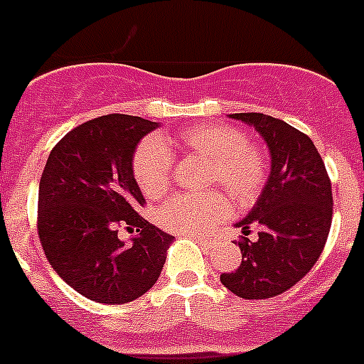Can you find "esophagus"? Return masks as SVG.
Masks as SVG:
<instances>
[{
    "label": "esophagus",
    "instance_id": "1",
    "mask_svg": "<svg viewBox=\"0 0 364 364\" xmlns=\"http://www.w3.org/2000/svg\"><path fill=\"white\" fill-rule=\"evenodd\" d=\"M197 240H198V244H200V246H204V247L213 246V240H208V239H197Z\"/></svg>",
    "mask_w": 364,
    "mask_h": 364
}]
</instances>
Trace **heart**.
<instances>
[{
    "instance_id": "obj_1",
    "label": "heart",
    "mask_w": 364,
    "mask_h": 364,
    "mask_svg": "<svg viewBox=\"0 0 364 364\" xmlns=\"http://www.w3.org/2000/svg\"><path fill=\"white\" fill-rule=\"evenodd\" d=\"M175 144L182 151L211 160L210 182L220 184L239 200L252 198L264 180V159L237 127L200 124L180 131L175 138L147 136L133 154V175L146 197H162L171 184ZM228 215V202L220 193L175 195L156 211L162 228L180 235H202Z\"/></svg>"
}]
</instances>
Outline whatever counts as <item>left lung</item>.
I'll return each instance as SVG.
<instances>
[{"instance_id": "obj_1", "label": "left lung", "mask_w": 364, "mask_h": 364, "mask_svg": "<svg viewBox=\"0 0 364 364\" xmlns=\"http://www.w3.org/2000/svg\"><path fill=\"white\" fill-rule=\"evenodd\" d=\"M266 142L269 175L255 205L235 228L257 240L239 244L242 262L220 282L239 297L269 299L290 290L317 262L330 226L332 184L310 138L286 122L260 112H235Z\"/></svg>"}]
</instances>
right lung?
Returning <instances> with one entry per match:
<instances>
[{"mask_svg":"<svg viewBox=\"0 0 364 364\" xmlns=\"http://www.w3.org/2000/svg\"><path fill=\"white\" fill-rule=\"evenodd\" d=\"M159 122L105 114L74 127L50 151L38 191V233L54 272L83 297L124 304L153 288L175 237L138 215V144ZM136 227L131 243L117 226Z\"/></svg>","mask_w":364,"mask_h":364,"instance_id":"add662e5","label":"right lung"}]
</instances>
